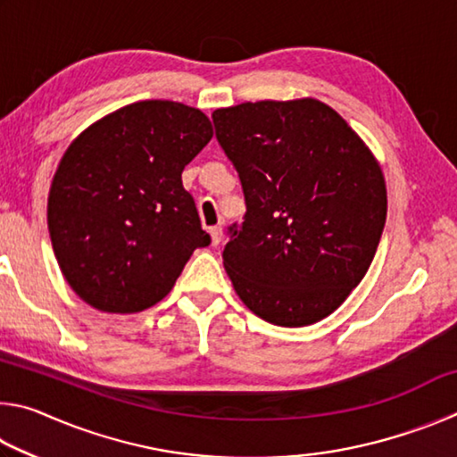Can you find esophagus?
<instances>
[{"mask_svg": "<svg viewBox=\"0 0 457 457\" xmlns=\"http://www.w3.org/2000/svg\"><path fill=\"white\" fill-rule=\"evenodd\" d=\"M210 237H212V245H218L221 242V228H212Z\"/></svg>", "mask_w": 457, "mask_h": 457, "instance_id": "esophagus-1", "label": "esophagus"}]
</instances>
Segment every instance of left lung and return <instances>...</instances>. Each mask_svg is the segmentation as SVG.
I'll list each match as a JSON object with an SVG mask.
<instances>
[{
	"label": "left lung",
	"instance_id": "obj_1",
	"mask_svg": "<svg viewBox=\"0 0 457 457\" xmlns=\"http://www.w3.org/2000/svg\"><path fill=\"white\" fill-rule=\"evenodd\" d=\"M245 195L223 268L239 300L276 327H308L349 298L375 258L386 185L373 151L320 100L213 112Z\"/></svg>",
	"mask_w": 457,
	"mask_h": 457
}]
</instances>
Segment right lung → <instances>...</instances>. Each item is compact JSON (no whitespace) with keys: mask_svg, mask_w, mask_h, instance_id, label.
Segmentation results:
<instances>
[{"mask_svg":"<svg viewBox=\"0 0 457 457\" xmlns=\"http://www.w3.org/2000/svg\"><path fill=\"white\" fill-rule=\"evenodd\" d=\"M212 137L199 108L138 100L68 145L50 185L48 231L62 276L88 306L151 308L193 250L210 245L181 173Z\"/></svg>","mask_w":457,"mask_h":457,"instance_id":"add662e5","label":"right lung"}]
</instances>
